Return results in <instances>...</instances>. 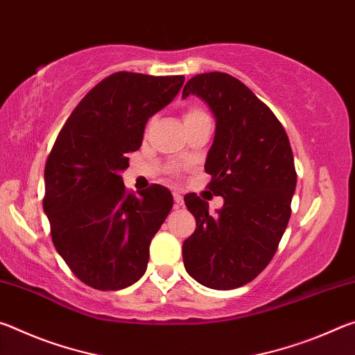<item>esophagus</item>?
<instances>
[{
	"label": "esophagus",
	"instance_id": "1",
	"mask_svg": "<svg viewBox=\"0 0 355 355\" xmlns=\"http://www.w3.org/2000/svg\"><path fill=\"white\" fill-rule=\"evenodd\" d=\"M173 202H175V208H180V207H183V197H182V194H180V192H173Z\"/></svg>",
	"mask_w": 355,
	"mask_h": 355
}]
</instances>
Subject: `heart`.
Wrapping results in <instances>:
<instances>
[{
    "label": "heart",
    "mask_w": 355,
    "mask_h": 355,
    "mask_svg": "<svg viewBox=\"0 0 355 355\" xmlns=\"http://www.w3.org/2000/svg\"><path fill=\"white\" fill-rule=\"evenodd\" d=\"M205 117H208V116H207V112L203 111V110H200V107H197V106H189V107H186L184 112H183L184 125L192 123V122H196V120H200V119H205ZM172 172L175 173V175H177V173H178V169H177V167H173Z\"/></svg>",
    "instance_id": "heart-1"
}]
</instances>
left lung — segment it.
<instances>
[{
    "mask_svg": "<svg viewBox=\"0 0 355 355\" xmlns=\"http://www.w3.org/2000/svg\"><path fill=\"white\" fill-rule=\"evenodd\" d=\"M189 94L205 100L216 117L207 188L224 197V207L211 216L208 202L184 197L196 232L183 243V263L203 286L233 290L268 266L284 236L297 178L293 150L275 114L235 76L196 75L183 98Z\"/></svg>",
    "mask_w": 355,
    "mask_h": 355,
    "instance_id": "1",
    "label": "left lung"
}]
</instances>
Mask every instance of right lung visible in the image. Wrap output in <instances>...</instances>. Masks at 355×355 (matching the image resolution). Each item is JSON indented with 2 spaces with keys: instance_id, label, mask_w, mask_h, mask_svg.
<instances>
[{
  "instance_id": "obj_1",
  "label": "right lung",
  "mask_w": 355,
  "mask_h": 355,
  "mask_svg": "<svg viewBox=\"0 0 355 355\" xmlns=\"http://www.w3.org/2000/svg\"><path fill=\"white\" fill-rule=\"evenodd\" d=\"M183 83L180 75L106 76L78 103L48 155L44 211L53 244L95 290H122L146 272L150 241L172 209V194L152 184L137 197L120 172L141 147L148 117Z\"/></svg>"
}]
</instances>
